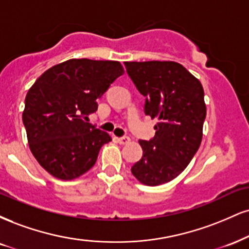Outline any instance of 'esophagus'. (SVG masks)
Listing matches in <instances>:
<instances>
[{"mask_svg":"<svg viewBox=\"0 0 249 249\" xmlns=\"http://www.w3.org/2000/svg\"><path fill=\"white\" fill-rule=\"evenodd\" d=\"M117 140H118V142L121 143V145H126L131 142V139L128 137H121V138H117Z\"/></svg>","mask_w":249,"mask_h":249,"instance_id":"34e87169","label":"esophagus"}]
</instances>
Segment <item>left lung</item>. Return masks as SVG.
Wrapping results in <instances>:
<instances>
[{"label":"left lung","instance_id":"left-lung-1","mask_svg":"<svg viewBox=\"0 0 249 249\" xmlns=\"http://www.w3.org/2000/svg\"><path fill=\"white\" fill-rule=\"evenodd\" d=\"M124 64L146 97L145 113L159 119L153 139L139 140L142 158L131 172L149 187L167 183L183 172L202 142L206 116L202 83L175 61Z\"/></svg>","mask_w":249,"mask_h":249}]
</instances>
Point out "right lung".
<instances>
[{"mask_svg": "<svg viewBox=\"0 0 249 249\" xmlns=\"http://www.w3.org/2000/svg\"><path fill=\"white\" fill-rule=\"evenodd\" d=\"M123 74L118 61L71 59L36 80L26 94L23 123L30 149L47 173L68 181L94 166L111 137L88 123V115Z\"/></svg>", "mask_w": 249, "mask_h": 249, "instance_id": "add662e5", "label": "right lung"}]
</instances>
